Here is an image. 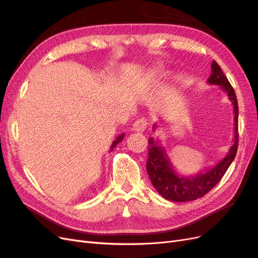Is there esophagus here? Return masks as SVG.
Here are the masks:
<instances>
[{
  "label": "esophagus",
  "mask_w": 258,
  "mask_h": 258,
  "mask_svg": "<svg viewBox=\"0 0 258 258\" xmlns=\"http://www.w3.org/2000/svg\"><path fill=\"white\" fill-rule=\"evenodd\" d=\"M147 127H148V122H147L146 118H144V117L143 118H139L134 123V130H136L138 132H143Z\"/></svg>",
  "instance_id": "obj_1"
}]
</instances>
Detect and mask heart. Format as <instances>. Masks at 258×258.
<instances>
[{"instance_id":"1","label":"heart","mask_w":258,"mask_h":258,"mask_svg":"<svg viewBox=\"0 0 258 258\" xmlns=\"http://www.w3.org/2000/svg\"><path fill=\"white\" fill-rule=\"evenodd\" d=\"M158 74H160V72H159V71H154V72L152 73V75H153V76H156V75H158Z\"/></svg>"}]
</instances>
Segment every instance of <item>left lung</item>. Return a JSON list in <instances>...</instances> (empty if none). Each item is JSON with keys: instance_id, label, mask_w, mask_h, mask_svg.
<instances>
[{"instance_id": "1", "label": "left lung", "mask_w": 258, "mask_h": 258, "mask_svg": "<svg viewBox=\"0 0 258 258\" xmlns=\"http://www.w3.org/2000/svg\"><path fill=\"white\" fill-rule=\"evenodd\" d=\"M212 73L208 79V84L221 86L223 91L227 93L229 100L233 105L235 113V136H233V144L230 146L227 155L212 168L208 169L206 172H200L196 175L183 176L175 172V170L170 161L166 148L161 146L158 140L151 138L148 140V158L146 162L147 174L155 189L161 196L170 201L185 202L192 201L204 197L213 187L221 181L226 171L231 165L236 157L238 150V101L236 92L231 87L222 71L221 67L215 61L211 64ZM157 128V124H154L153 129Z\"/></svg>"}]
</instances>
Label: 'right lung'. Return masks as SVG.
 I'll use <instances>...</instances> for the list:
<instances>
[{
    "label": "right lung",
    "mask_w": 258,
    "mask_h": 258,
    "mask_svg": "<svg viewBox=\"0 0 258 258\" xmlns=\"http://www.w3.org/2000/svg\"><path fill=\"white\" fill-rule=\"evenodd\" d=\"M123 138H124V134H121L120 136H118V137L116 138V140H115V141L113 142V144H112V146H111V151H112V150H114V147H115L117 144L120 143V142L122 141V139H123Z\"/></svg>",
    "instance_id": "add662e5"
}]
</instances>
